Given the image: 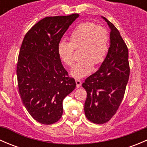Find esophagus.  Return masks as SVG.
I'll return each instance as SVG.
<instances>
[{
    "mask_svg": "<svg viewBox=\"0 0 147 147\" xmlns=\"http://www.w3.org/2000/svg\"><path fill=\"white\" fill-rule=\"evenodd\" d=\"M75 82H76L77 88H79V87H81V85H82V82H81L80 80H75Z\"/></svg>",
    "mask_w": 147,
    "mask_h": 147,
    "instance_id": "obj_1",
    "label": "esophagus"
}]
</instances>
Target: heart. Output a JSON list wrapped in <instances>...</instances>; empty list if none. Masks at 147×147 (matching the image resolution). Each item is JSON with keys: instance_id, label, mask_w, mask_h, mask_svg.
<instances>
[{"instance_id": "1", "label": "heart", "mask_w": 147, "mask_h": 147, "mask_svg": "<svg viewBox=\"0 0 147 147\" xmlns=\"http://www.w3.org/2000/svg\"><path fill=\"white\" fill-rule=\"evenodd\" d=\"M80 50V60L73 65L70 75L82 78L93 70V63L100 64L105 60L109 47L108 32L105 28L92 22H83L76 26L70 35V42L61 40L57 53L61 61L71 66L75 58V49Z\"/></svg>"}]
</instances>
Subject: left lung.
<instances>
[{"mask_svg":"<svg viewBox=\"0 0 147 147\" xmlns=\"http://www.w3.org/2000/svg\"><path fill=\"white\" fill-rule=\"evenodd\" d=\"M110 28V45L100 69L82 83L87 92L84 113L90 121L101 124L116 114L129 77V51L117 28L102 17Z\"/></svg>","mask_w":147,"mask_h":147,"instance_id":"left-lung-1","label":"left lung"}]
</instances>
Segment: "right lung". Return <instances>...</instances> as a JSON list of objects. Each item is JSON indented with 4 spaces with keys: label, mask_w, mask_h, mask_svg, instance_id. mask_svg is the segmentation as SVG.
<instances>
[{
    "label": "right lung",
    "mask_w": 147,
    "mask_h": 147,
    "mask_svg": "<svg viewBox=\"0 0 147 147\" xmlns=\"http://www.w3.org/2000/svg\"><path fill=\"white\" fill-rule=\"evenodd\" d=\"M79 17L50 16L34 25L26 34L17 64L19 93L34 119L43 124L57 122L63 102L76 87L57 53V45L69 26Z\"/></svg>",
    "instance_id": "1"
}]
</instances>
